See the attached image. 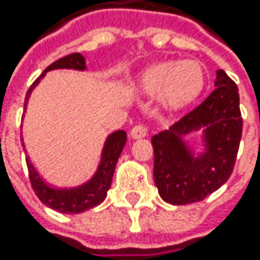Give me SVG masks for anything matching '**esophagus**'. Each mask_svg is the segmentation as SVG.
<instances>
[{
	"label": "esophagus",
	"mask_w": 260,
	"mask_h": 260,
	"mask_svg": "<svg viewBox=\"0 0 260 260\" xmlns=\"http://www.w3.org/2000/svg\"><path fill=\"white\" fill-rule=\"evenodd\" d=\"M148 134V127L145 124H137L131 129V137L133 139H143Z\"/></svg>",
	"instance_id": "obj_1"
}]
</instances>
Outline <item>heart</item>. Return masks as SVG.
Returning a JSON list of instances; mask_svg holds the SVG:
<instances>
[{
	"label": "heart",
	"mask_w": 260,
	"mask_h": 260,
	"mask_svg": "<svg viewBox=\"0 0 260 260\" xmlns=\"http://www.w3.org/2000/svg\"><path fill=\"white\" fill-rule=\"evenodd\" d=\"M204 73L195 60L160 62L148 67L136 78L133 88L143 96L159 95L167 109H181L203 90Z\"/></svg>",
	"instance_id": "heart-1"
}]
</instances>
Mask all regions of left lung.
<instances>
[{"label": "left lung", "instance_id": "8db88e82", "mask_svg": "<svg viewBox=\"0 0 260 260\" xmlns=\"http://www.w3.org/2000/svg\"><path fill=\"white\" fill-rule=\"evenodd\" d=\"M201 131L205 151L195 155L183 137ZM242 139L239 88L223 70L215 90L170 129L153 136L154 182L164 201L182 206L204 200L229 179Z\"/></svg>", "mask_w": 260, "mask_h": 260}]
</instances>
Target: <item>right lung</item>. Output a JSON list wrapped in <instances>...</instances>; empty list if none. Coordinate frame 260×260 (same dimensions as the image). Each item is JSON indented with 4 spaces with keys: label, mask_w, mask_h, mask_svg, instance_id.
<instances>
[{
    "label": "right lung",
    "mask_w": 260,
    "mask_h": 260,
    "mask_svg": "<svg viewBox=\"0 0 260 260\" xmlns=\"http://www.w3.org/2000/svg\"><path fill=\"white\" fill-rule=\"evenodd\" d=\"M63 68L84 72L85 70L84 56L79 53L68 54L49 65L40 75V78H37V81L31 85V88L27 90L26 100H24V111H26L29 96H31L32 90L37 87L40 79L46 75V72H51V70H63ZM126 139H127V136L124 131H115L109 136L104 142L101 160H100V165L96 168L95 175L87 182H84L78 187L67 188V187H53V185L46 184L42 179V176L39 175L36 167L32 165L31 159L26 157V164H27V170H29V179H31V185L34 188L36 195L45 206L54 209V211H57L60 214H81V212H85L88 209L98 206L100 203L104 201V198L107 197V190L111 188L115 167H117L118 157L123 151ZM21 145L24 146V143H21Z\"/></svg>",
    "instance_id": "right-lung-1"
}]
</instances>
